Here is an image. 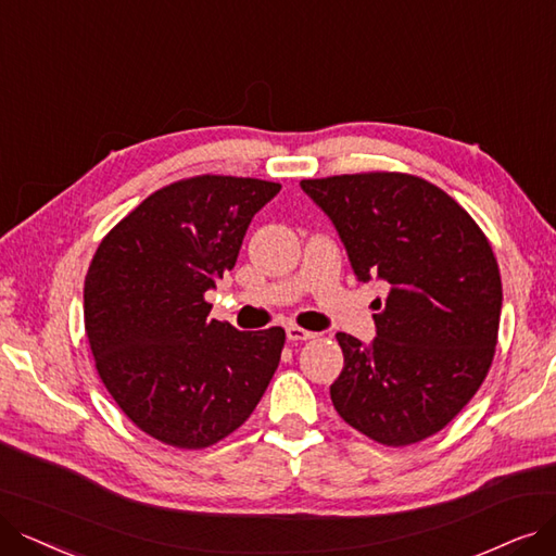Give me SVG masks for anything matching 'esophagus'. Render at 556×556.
<instances>
[{
	"label": "esophagus",
	"mask_w": 556,
	"mask_h": 556,
	"mask_svg": "<svg viewBox=\"0 0 556 556\" xmlns=\"http://www.w3.org/2000/svg\"><path fill=\"white\" fill-rule=\"evenodd\" d=\"M285 332H287V340H292V342H305V340H315L317 338V332L299 328V326H287Z\"/></svg>",
	"instance_id": "obj_1"
}]
</instances>
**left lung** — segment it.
I'll return each mask as SVG.
<instances>
[{
	"label": "left lung",
	"mask_w": 556,
	"mask_h": 556,
	"mask_svg": "<svg viewBox=\"0 0 556 556\" xmlns=\"http://www.w3.org/2000/svg\"><path fill=\"white\" fill-rule=\"evenodd\" d=\"M338 230L371 303L376 338L338 332L344 367L330 386L340 417L367 438L404 447L460 413L493 363L502 280L491 243L454 198L404 173L303 180Z\"/></svg>",
	"instance_id": "obj_1"
}]
</instances>
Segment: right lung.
Segmentation results:
<instances>
[{
    "label": "right lung",
    "mask_w": 556,
    "mask_h": 556,
    "mask_svg": "<svg viewBox=\"0 0 556 556\" xmlns=\"http://www.w3.org/2000/svg\"><path fill=\"white\" fill-rule=\"evenodd\" d=\"M280 185L203 175L154 191L98 247L84 324L109 394L148 435L210 447L255 410L280 363V326L241 332L210 319L253 216Z\"/></svg>",
    "instance_id": "1"
}]
</instances>
